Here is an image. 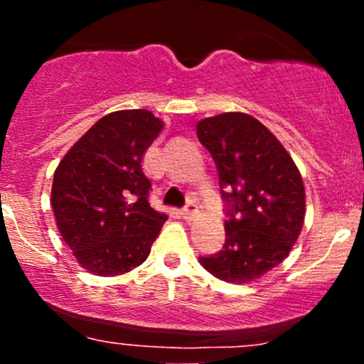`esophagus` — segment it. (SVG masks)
Returning a JSON list of instances; mask_svg holds the SVG:
<instances>
[{"instance_id":"esophagus-1","label":"esophagus","mask_w":364,"mask_h":364,"mask_svg":"<svg viewBox=\"0 0 364 364\" xmlns=\"http://www.w3.org/2000/svg\"><path fill=\"white\" fill-rule=\"evenodd\" d=\"M196 212H198V207H196V203H193V202H190V203H186L185 207L181 208V215L185 217V219H193V217L196 215Z\"/></svg>"}]
</instances>
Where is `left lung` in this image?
Listing matches in <instances>:
<instances>
[{
    "label": "left lung",
    "mask_w": 364,
    "mask_h": 364,
    "mask_svg": "<svg viewBox=\"0 0 364 364\" xmlns=\"http://www.w3.org/2000/svg\"><path fill=\"white\" fill-rule=\"evenodd\" d=\"M196 136L215 162L228 217L224 246L200 263L225 282L262 277L289 255L301 232V174L281 141L245 112L198 121Z\"/></svg>",
    "instance_id": "left-lung-1"
}]
</instances>
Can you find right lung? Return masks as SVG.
<instances>
[{
	"label": "right lung",
	"mask_w": 364,
	"mask_h": 364,
	"mask_svg": "<svg viewBox=\"0 0 364 364\" xmlns=\"http://www.w3.org/2000/svg\"><path fill=\"white\" fill-rule=\"evenodd\" d=\"M150 111L104 116L68 150L53 179L58 229L95 275L129 272L147 260L168 215L149 203L141 157L162 129Z\"/></svg>",
	"instance_id": "add662e5"
}]
</instances>
